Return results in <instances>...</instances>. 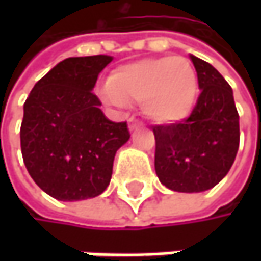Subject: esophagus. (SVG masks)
<instances>
[{"label": "esophagus", "mask_w": 261, "mask_h": 261, "mask_svg": "<svg viewBox=\"0 0 261 261\" xmlns=\"http://www.w3.org/2000/svg\"><path fill=\"white\" fill-rule=\"evenodd\" d=\"M137 127H139V122H136V121L130 119V124H128V128H130V131H134Z\"/></svg>", "instance_id": "esophagus-1"}]
</instances>
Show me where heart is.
Returning a JSON list of instances; mask_svg holds the SVG:
<instances>
[{"label": "heart", "instance_id": "heart-1", "mask_svg": "<svg viewBox=\"0 0 261 261\" xmlns=\"http://www.w3.org/2000/svg\"><path fill=\"white\" fill-rule=\"evenodd\" d=\"M198 77L192 63L180 56L143 59L113 71L104 98L115 104L140 102L142 113L155 124L186 119L195 104Z\"/></svg>", "mask_w": 261, "mask_h": 261}]
</instances>
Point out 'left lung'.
Returning <instances> with one entry per match:
<instances>
[{
    "mask_svg": "<svg viewBox=\"0 0 261 261\" xmlns=\"http://www.w3.org/2000/svg\"><path fill=\"white\" fill-rule=\"evenodd\" d=\"M201 95L180 124L155 125V174L174 192L199 193L215 187L233 166L239 149V113L231 86L210 63L189 56Z\"/></svg>",
    "mask_w": 261,
    "mask_h": 261,
    "instance_id": "8db88e82",
    "label": "left lung"
}]
</instances>
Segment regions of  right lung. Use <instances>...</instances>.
Listing matches in <instances>:
<instances>
[{"label":"right lung","mask_w":261,"mask_h":261,"mask_svg":"<svg viewBox=\"0 0 261 261\" xmlns=\"http://www.w3.org/2000/svg\"><path fill=\"white\" fill-rule=\"evenodd\" d=\"M112 56L69 57L39 80L24 104L21 151L34 182L59 201H83L110 184L127 122H112L93 95Z\"/></svg>","instance_id":"1"}]
</instances>
